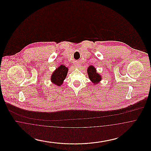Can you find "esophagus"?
Instances as JSON below:
<instances>
[{
	"instance_id": "1",
	"label": "esophagus",
	"mask_w": 151,
	"mask_h": 151,
	"mask_svg": "<svg viewBox=\"0 0 151 151\" xmlns=\"http://www.w3.org/2000/svg\"><path fill=\"white\" fill-rule=\"evenodd\" d=\"M75 67H76V68H79L80 67V65L79 64V63H75Z\"/></svg>"
}]
</instances>
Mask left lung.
<instances>
[{
	"label": "left lung",
	"instance_id": "obj_1",
	"mask_svg": "<svg viewBox=\"0 0 151 151\" xmlns=\"http://www.w3.org/2000/svg\"><path fill=\"white\" fill-rule=\"evenodd\" d=\"M87 73L89 78L94 85H96L100 82L102 79L101 75L97 72L96 68L94 67V65H91L88 67Z\"/></svg>",
	"mask_w": 151,
	"mask_h": 151
}]
</instances>
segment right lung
Here are the masks:
<instances>
[{"label":"right lung","instance_id":"add662e5","mask_svg":"<svg viewBox=\"0 0 151 151\" xmlns=\"http://www.w3.org/2000/svg\"><path fill=\"white\" fill-rule=\"evenodd\" d=\"M68 71V68L67 67L64 65H60L51 74L50 79L51 83L57 86H60L63 85Z\"/></svg>","mask_w":151,"mask_h":151}]
</instances>
